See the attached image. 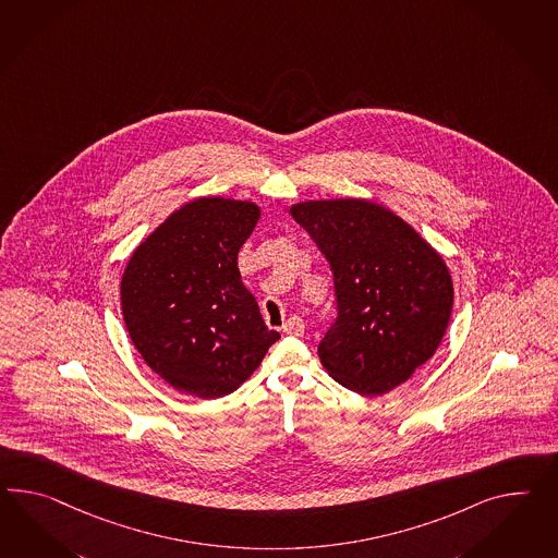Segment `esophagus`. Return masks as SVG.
Segmentation results:
<instances>
[{
  "mask_svg": "<svg viewBox=\"0 0 558 558\" xmlns=\"http://www.w3.org/2000/svg\"><path fill=\"white\" fill-rule=\"evenodd\" d=\"M283 331H286L287 336H295V338L303 336V331H305V324H303V319H301L300 315L289 317L286 324H283Z\"/></svg>",
  "mask_w": 558,
  "mask_h": 558,
  "instance_id": "1",
  "label": "esophagus"
}]
</instances>
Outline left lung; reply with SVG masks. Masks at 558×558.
I'll return each instance as SVG.
<instances>
[{
  "label": "left lung",
  "mask_w": 558,
  "mask_h": 558,
  "mask_svg": "<svg viewBox=\"0 0 558 558\" xmlns=\"http://www.w3.org/2000/svg\"><path fill=\"white\" fill-rule=\"evenodd\" d=\"M333 277L336 319L317 345L329 376L378 397L411 378L444 340L453 283L441 255L402 218L374 202L291 206Z\"/></svg>",
  "instance_id": "8db88e82"
}]
</instances>
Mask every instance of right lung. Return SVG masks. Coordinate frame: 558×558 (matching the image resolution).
Segmentation results:
<instances>
[{"instance_id":"1","label":"right lung","mask_w":558,"mask_h":558,"mask_svg":"<svg viewBox=\"0 0 558 558\" xmlns=\"http://www.w3.org/2000/svg\"><path fill=\"white\" fill-rule=\"evenodd\" d=\"M258 216L253 202H187L129 258L121 310L131 342L180 392L230 395L281 338L265 326L236 267Z\"/></svg>"}]
</instances>
